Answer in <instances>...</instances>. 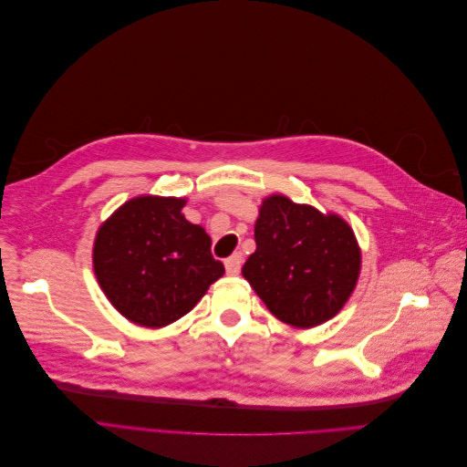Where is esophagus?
I'll list each match as a JSON object with an SVG mask.
<instances>
[{
    "label": "esophagus",
    "instance_id": "esophagus-1",
    "mask_svg": "<svg viewBox=\"0 0 467 467\" xmlns=\"http://www.w3.org/2000/svg\"><path fill=\"white\" fill-rule=\"evenodd\" d=\"M242 263H244L242 253H235V255H232L230 259H225V261H223V265H225V273L232 275V276L239 275V271H242Z\"/></svg>",
    "mask_w": 467,
    "mask_h": 467
}]
</instances>
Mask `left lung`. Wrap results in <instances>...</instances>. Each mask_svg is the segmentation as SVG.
Masks as SVG:
<instances>
[{"label":"left lung","instance_id":"1","mask_svg":"<svg viewBox=\"0 0 467 467\" xmlns=\"http://www.w3.org/2000/svg\"><path fill=\"white\" fill-rule=\"evenodd\" d=\"M257 249L242 273L271 314L292 327L335 317L360 275V247L350 225L273 194L255 222Z\"/></svg>","mask_w":467,"mask_h":467}]
</instances>
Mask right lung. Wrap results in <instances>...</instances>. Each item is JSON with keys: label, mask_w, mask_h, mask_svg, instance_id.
Masks as SVG:
<instances>
[{"label": "right lung", "mask_w": 467, "mask_h": 467, "mask_svg": "<svg viewBox=\"0 0 467 467\" xmlns=\"http://www.w3.org/2000/svg\"><path fill=\"white\" fill-rule=\"evenodd\" d=\"M185 199L136 196L97 232L93 268L109 302L142 327H165L201 302L223 265L210 235L181 214Z\"/></svg>", "instance_id": "add662e5"}]
</instances>
